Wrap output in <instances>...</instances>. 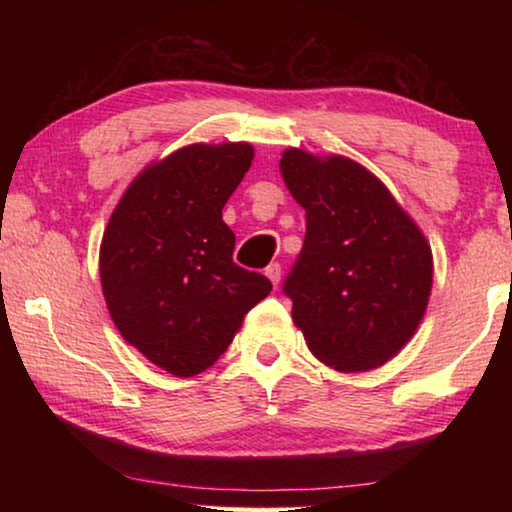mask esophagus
Listing matches in <instances>:
<instances>
[{
	"label": "esophagus",
	"instance_id": "esophagus-1",
	"mask_svg": "<svg viewBox=\"0 0 512 512\" xmlns=\"http://www.w3.org/2000/svg\"><path fill=\"white\" fill-rule=\"evenodd\" d=\"M265 275H268V279L272 284H279V279H282V265L279 263H270L268 268H265Z\"/></svg>",
	"mask_w": 512,
	"mask_h": 512
}]
</instances>
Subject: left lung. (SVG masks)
Returning <instances> with one entry per match:
<instances>
[{"mask_svg": "<svg viewBox=\"0 0 512 512\" xmlns=\"http://www.w3.org/2000/svg\"><path fill=\"white\" fill-rule=\"evenodd\" d=\"M279 170L307 219L303 249L284 279L293 321L326 366H382L415 335L429 305V242L354 160L286 149Z\"/></svg>", "mask_w": 512, "mask_h": 512, "instance_id": "1", "label": "left lung"}]
</instances>
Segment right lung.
Here are the masks:
<instances>
[{
    "instance_id": "obj_1",
    "label": "right lung",
    "mask_w": 512,
    "mask_h": 512,
    "mask_svg": "<svg viewBox=\"0 0 512 512\" xmlns=\"http://www.w3.org/2000/svg\"><path fill=\"white\" fill-rule=\"evenodd\" d=\"M254 160L247 142L191 144L128 186L100 247L109 314L125 340L177 377L207 370L268 296L261 272L233 261L223 205Z\"/></svg>"
}]
</instances>
